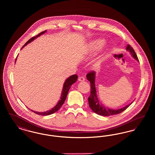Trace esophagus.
Instances as JSON below:
<instances>
[{
    "label": "esophagus",
    "mask_w": 155,
    "mask_h": 155,
    "mask_svg": "<svg viewBox=\"0 0 155 155\" xmlns=\"http://www.w3.org/2000/svg\"><path fill=\"white\" fill-rule=\"evenodd\" d=\"M85 80V77H80L78 78V81H84Z\"/></svg>",
    "instance_id": "1"
}]
</instances>
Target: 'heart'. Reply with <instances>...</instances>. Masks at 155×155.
Segmentation results:
<instances>
[{
	"instance_id": "b5f03b06",
	"label": "heart",
	"mask_w": 155,
	"mask_h": 155,
	"mask_svg": "<svg viewBox=\"0 0 155 155\" xmlns=\"http://www.w3.org/2000/svg\"><path fill=\"white\" fill-rule=\"evenodd\" d=\"M103 44H104V42H103V41H98L97 42V44L92 46V51H97V50L101 49L102 47Z\"/></svg>"
}]
</instances>
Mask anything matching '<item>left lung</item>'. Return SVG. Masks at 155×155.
Returning a JSON list of instances; mask_svg holds the SVG:
<instances>
[{"mask_svg":"<svg viewBox=\"0 0 155 155\" xmlns=\"http://www.w3.org/2000/svg\"><path fill=\"white\" fill-rule=\"evenodd\" d=\"M126 50L130 53V54L134 59L137 60L138 61H139L134 50L130 45H127ZM95 73H96L95 71H92L87 74V78L91 83V95L88 97L89 106L94 112L103 116H109L111 115L118 114L122 111L125 110L126 109H127L133 103V102L121 109H118L116 110L109 109L101 104L96 95Z\"/></svg>","mask_w":155,"mask_h":155,"instance_id":"obj_1","label":"left lung"}]
</instances>
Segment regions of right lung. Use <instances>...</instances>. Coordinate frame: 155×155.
I'll list each match as a JSON object with an SVG mask.
<instances>
[{
    "mask_svg": "<svg viewBox=\"0 0 155 155\" xmlns=\"http://www.w3.org/2000/svg\"><path fill=\"white\" fill-rule=\"evenodd\" d=\"M47 31H44L41 33H39L38 35H37V36L35 37H32L30 39V40H28L26 43L21 48L22 49L23 48V47H24L25 46H26L27 45L30 44V42H31L32 41H33L34 39H35L36 38H37L38 37L41 36V35L44 34V33H45ZM17 59V58H16ZM77 78H78V76L77 75L75 74V75H71L68 78H67L66 80L64 82V84H63V90H62V92H61V96H60V99L59 100V102L57 103V104L53 107L52 109H50L49 110L46 111H44V112H38V111H35L31 110L33 112H34L35 113H36L37 114H39V115H42V116H48V115H50V114H52L53 113L56 112L57 111L59 110V109H60V107L62 106V105L63 104V103L64 102L66 99L67 95V94L68 92V91L70 88L71 86L75 83L77 80Z\"/></svg>",
    "mask_w": 155,
    "mask_h": 155,
    "instance_id": "add662e5",
    "label": "right lung"
}]
</instances>
